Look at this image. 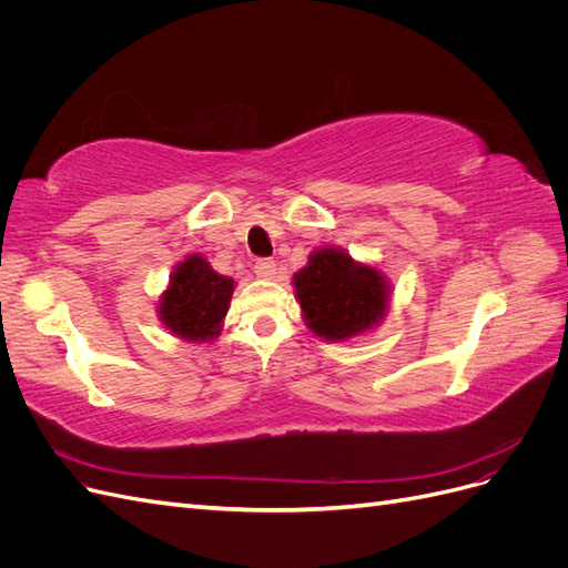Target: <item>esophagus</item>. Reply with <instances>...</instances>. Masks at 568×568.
<instances>
[{
	"mask_svg": "<svg viewBox=\"0 0 568 568\" xmlns=\"http://www.w3.org/2000/svg\"><path fill=\"white\" fill-rule=\"evenodd\" d=\"M253 270H255L257 277H263V280H272L274 274H277V263H274L272 257H261V261H255Z\"/></svg>",
	"mask_w": 568,
	"mask_h": 568,
	"instance_id": "esophagus-1",
	"label": "esophagus"
}]
</instances>
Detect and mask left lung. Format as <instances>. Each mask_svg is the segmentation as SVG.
Listing matches in <instances>:
<instances>
[{"label":"left lung","mask_w":568,"mask_h":568,"mask_svg":"<svg viewBox=\"0 0 568 568\" xmlns=\"http://www.w3.org/2000/svg\"><path fill=\"white\" fill-rule=\"evenodd\" d=\"M291 284L307 329L324 341H348L376 329L393 294L379 267L357 263L336 246L315 248Z\"/></svg>","instance_id":"8db88e82"}]
</instances>
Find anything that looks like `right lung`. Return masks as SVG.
Wrapping results in <instances>:
<instances>
[{"label": "right lung", "instance_id": "obj_1", "mask_svg": "<svg viewBox=\"0 0 568 568\" xmlns=\"http://www.w3.org/2000/svg\"><path fill=\"white\" fill-rule=\"evenodd\" d=\"M232 294L234 280L217 274L203 255L192 253L170 274L168 288L159 298V320L178 338L213 341L222 332Z\"/></svg>", "mask_w": 568, "mask_h": 568}]
</instances>
